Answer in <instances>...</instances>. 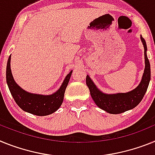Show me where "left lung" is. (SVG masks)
Here are the masks:
<instances>
[{
    "mask_svg": "<svg viewBox=\"0 0 155 155\" xmlns=\"http://www.w3.org/2000/svg\"><path fill=\"white\" fill-rule=\"evenodd\" d=\"M140 38L144 47L145 68L140 83L134 91L116 94H103L94 85L91 78L88 76L86 78V83L95 104L100 108L110 114H120L134 108L142 101L147 90L150 79V66L146 53V41L142 37Z\"/></svg>",
    "mask_w": 155,
    "mask_h": 155,
    "instance_id": "8db88e82",
    "label": "left lung"
}]
</instances>
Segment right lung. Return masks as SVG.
<instances>
[{"mask_svg": "<svg viewBox=\"0 0 155 155\" xmlns=\"http://www.w3.org/2000/svg\"><path fill=\"white\" fill-rule=\"evenodd\" d=\"M11 56L9 57L6 70L7 83L10 92L14 98L16 104L23 111L31 113L35 115L44 116L52 114L57 111L64 99L65 89L68 86L72 71L66 76L60 89L51 95H40V94H30L21 88L15 82L11 71Z\"/></svg>", "mask_w": 155, "mask_h": 155, "instance_id": "add662e5", "label": "right lung"}]
</instances>
